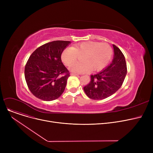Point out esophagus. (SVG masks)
<instances>
[{"mask_svg": "<svg viewBox=\"0 0 153 153\" xmlns=\"http://www.w3.org/2000/svg\"><path fill=\"white\" fill-rule=\"evenodd\" d=\"M71 76H78L79 74H77V73H74V72H72V73L71 74Z\"/></svg>", "mask_w": 153, "mask_h": 153, "instance_id": "34e87169", "label": "esophagus"}]
</instances>
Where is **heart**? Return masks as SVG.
Returning <instances> with one entry per match:
<instances>
[{"label":"heart","instance_id":"1","mask_svg":"<svg viewBox=\"0 0 153 153\" xmlns=\"http://www.w3.org/2000/svg\"><path fill=\"white\" fill-rule=\"evenodd\" d=\"M113 50L107 43L85 42L72 48H68L61 54V59L67 66L75 63L79 57L82 55L83 63H77L69 69L74 73H84L93 69L99 71L105 68L110 61Z\"/></svg>","mask_w":153,"mask_h":153}]
</instances>
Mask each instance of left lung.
Returning a JSON list of instances; mask_svg holds the SVG:
<instances>
[{
    "label": "left lung",
    "mask_w": 153,
    "mask_h": 153,
    "mask_svg": "<svg viewBox=\"0 0 153 153\" xmlns=\"http://www.w3.org/2000/svg\"><path fill=\"white\" fill-rule=\"evenodd\" d=\"M114 56L108 66L99 73L91 75V82L84 87L89 98L102 100L115 94L121 86L126 77L127 68L125 56L118 47L113 45Z\"/></svg>",
    "instance_id": "8db88e82"
}]
</instances>
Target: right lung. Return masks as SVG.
I'll list each match as a JSON object with an SVG mask.
<instances>
[{"label": "right lung", "mask_w": 153, "mask_h": 153, "mask_svg": "<svg viewBox=\"0 0 153 153\" xmlns=\"http://www.w3.org/2000/svg\"><path fill=\"white\" fill-rule=\"evenodd\" d=\"M70 43L69 41L48 43L30 56L25 68V77L29 90L36 97L51 101L59 98L64 91L70 76L61 56Z\"/></svg>", "instance_id": "obj_1"}]
</instances>
